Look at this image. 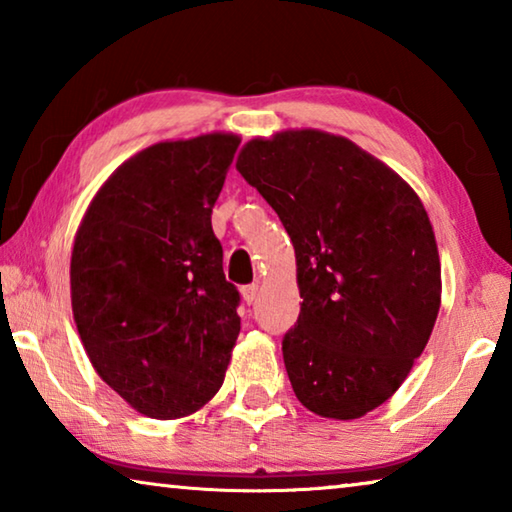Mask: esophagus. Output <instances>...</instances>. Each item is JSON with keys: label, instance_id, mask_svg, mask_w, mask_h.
<instances>
[{"label": "esophagus", "instance_id": "esophagus-1", "mask_svg": "<svg viewBox=\"0 0 512 512\" xmlns=\"http://www.w3.org/2000/svg\"><path fill=\"white\" fill-rule=\"evenodd\" d=\"M257 289V284H246V287H241V298H244L246 305H253L257 298Z\"/></svg>", "mask_w": 512, "mask_h": 512}]
</instances>
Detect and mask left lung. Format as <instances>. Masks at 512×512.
Returning a JSON list of instances; mask_svg holds the SVG:
<instances>
[{"label":"left lung","instance_id":"left-lung-1","mask_svg":"<svg viewBox=\"0 0 512 512\" xmlns=\"http://www.w3.org/2000/svg\"><path fill=\"white\" fill-rule=\"evenodd\" d=\"M237 169L296 248L300 316L282 339L293 393L323 418H361L402 386L436 323L429 216L384 162L311 128L248 142Z\"/></svg>","mask_w":512,"mask_h":512}]
</instances>
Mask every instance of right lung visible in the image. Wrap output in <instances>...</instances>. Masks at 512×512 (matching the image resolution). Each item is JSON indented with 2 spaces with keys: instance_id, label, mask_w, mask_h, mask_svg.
Here are the masks:
<instances>
[{
  "instance_id": "right-lung-1",
  "label": "right lung",
  "mask_w": 512,
  "mask_h": 512,
  "mask_svg": "<svg viewBox=\"0 0 512 512\" xmlns=\"http://www.w3.org/2000/svg\"><path fill=\"white\" fill-rule=\"evenodd\" d=\"M237 135L160 142L106 180L72 250V309L106 384L144 415L176 420L219 391L241 320L212 230Z\"/></svg>"
}]
</instances>
